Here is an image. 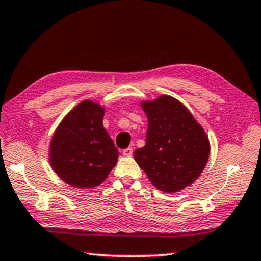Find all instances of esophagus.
I'll return each mask as SVG.
<instances>
[{"mask_svg": "<svg viewBox=\"0 0 261 261\" xmlns=\"http://www.w3.org/2000/svg\"><path fill=\"white\" fill-rule=\"evenodd\" d=\"M122 154L124 156H130L132 154H133V149L130 148V147H128V148H126V149H123L122 150Z\"/></svg>", "mask_w": 261, "mask_h": 261, "instance_id": "1", "label": "esophagus"}]
</instances>
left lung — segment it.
Segmentation results:
<instances>
[{"label": "left lung", "mask_w": 261, "mask_h": 261, "mask_svg": "<svg viewBox=\"0 0 261 261\" xmlns=\"http://www.w3.org/2000/svg\"><path fill=\"white\" fill-rule=\"evenodd\" d=\"M148 118L146 145L134 159L160 191L184 190L198 179L210 155V142L190 111L171 96L143 102Z\"/></svg>", "instance_id": "1"}]
</instances>
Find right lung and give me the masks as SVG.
Wrapping results in <instances>:
<instances>
[{
  "label": "right lung",
  "instance_id": "obj_1",
  "mask_svg": "<svg viewBox=\"0 0 261 261\" xmlns=\"http://www.w3.org/2000/svg\"><path fill=\"white\" fill-rule=\"evenodd\" d=\"M102 119L103 108L84 101L63 119L53 137L51 167L71 186H97L118 161V148L103 128Z\"/></svg>",
  "mask_w": 261,
  "mask_h": 261
}]
</instances>
